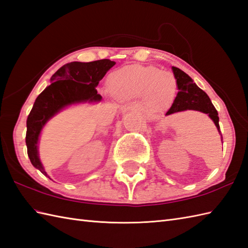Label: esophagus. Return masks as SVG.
<instances>
[{"label":"esophagus","mask_w":248,"mask_h":248,"mask_svg":"<svg viewBox=\"0 0 248 248\" xmlns=\"http://www.w3.org/2000/svg\"><path fill=\"white\" fill-rule=\"evenodd\" d=\"M137 107H138L137 104H131V105H130V108H137Z\"/></svg>","instance_id":"1"}]
</instances>
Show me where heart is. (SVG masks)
I'll use <instances>...</instances> for the list:
<instances>
[{"instance_id": "obj_1", "label": "heart", "mask_w": 248, "mask_h": 248, "mask_svg": "<svg viewBox=\"0 0 248 248\" xmlns=\"http://www.w3.org/2000/svg\"><path fill=\"white\" fill-rule=\"evenodd\" d=\"M112 94L118 98H133L143 94L145 100L152 97L161 102L167 98L170 90L174 93L176 80L172 73L153 67L131 65L119 70L109 80Z\"/></svg>"}]
</instances>
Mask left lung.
<instances>
[{"label": "left lung", "mask_w": 248, "mask_h": 248, "mask_svg": "<svg viewBox=\"0 0 248 248\" xmlns=\"http://www.w3.org/2000/svg\"><path fill=\"white\" fill-rule=\"evenodd\" d=\"M172 70L176 82H177L178 93L166 115L185 111V110H196V111L206 113L216 124L218 133L221 134V138L223 139L218 124V113L212 105L207 93L197 87L190 76L184 71L176 67H172Z\"/></svg>", "instance_id": "left-lung-1"}]
</instances>
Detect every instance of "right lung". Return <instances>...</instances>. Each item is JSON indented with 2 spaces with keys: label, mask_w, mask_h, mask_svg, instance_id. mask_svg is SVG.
I'll return each mask as SVG.
<instances>
[{
  "label": "right lung",
  "mask_w": 248,
  "mask_h": 248,
  "mask_svg": "<svg viewBox=\"0 0 248 248\" xmlns=\"http://www.w3.org/2000/svg\"><path fill=\"white\" fill-rule=\"evenodd\" d=\"M114 64L110 59L69 62L52 76V84L36 98L26 121L25 142L31 164L42 174L47 176L38 155V140L43 126L60 110L72 104L100 102L102 96L97 94L95 88Z\"/></svg>",
  "instance_id": "obj_1"
}]
</instances>
